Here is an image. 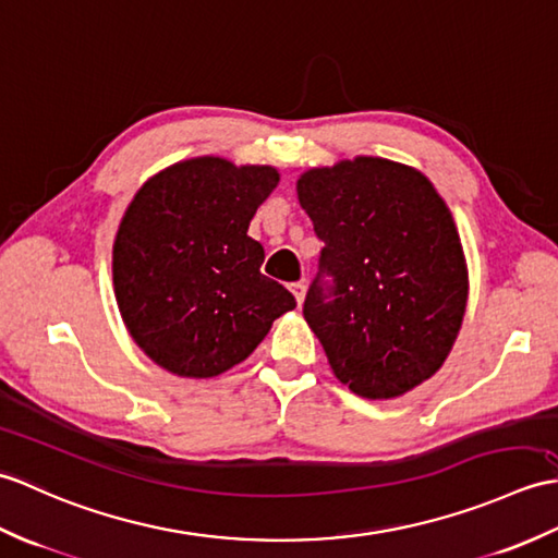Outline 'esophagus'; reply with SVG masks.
<instances>
[{
	"label": "esophagus",
	"mask_w": 558,
	"mask_h": 558,
	"mask_svg": "<svg viewBox=\"0 0 558 558\" xmlns=\"http://www.w3.org/2000/svg\"><path fill=\"white\" fill-rule=\"evenodd\" d=\"M291 293L295 295V303H299V307H301L303 301H305V283L303 281L291 283Z\"/></svg>",
	"instance_id": "esophagus-1"
}]
</instances>
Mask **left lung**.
<instances>
[{
  "instance_id": "1",
  "label": "left lung",
  "mask_w": 558,
  "mask_h": 558,
  "mask_svg": "<svg viewBox=\"0 0 558 558\" xmlns=\"http://www.w3.org/2000/svg\"><path fill=\"white\" fill-rule=\"evenodd\" d=\"M325 247L303 315L329 365L363 399H396L447 361L468 267L427 177L381 157L311 169L295 183Z\"/></svg>"
}]
</instances>
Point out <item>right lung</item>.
<instances>
[{"instance_id": "right-lung-1", "label": "right lung", "mask_w": 558, "mask_h": 558, "mask_svg": "<svg viewBox=\"0 0 558 558\" xmlns=\"http://www.w3.org/2000/svg\"><path fill=\"white\" fill-rule=\"evenodd\" d=\"M277 183L275 167L195 157L135 193L111 271L123 325L159 367L217 377L243 363L271 322L295 307L293 295L259 271L265 251L247 236Z\"/></svg>"}]
</instances>
